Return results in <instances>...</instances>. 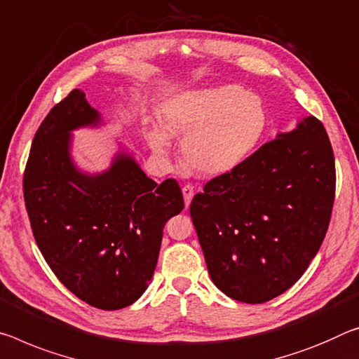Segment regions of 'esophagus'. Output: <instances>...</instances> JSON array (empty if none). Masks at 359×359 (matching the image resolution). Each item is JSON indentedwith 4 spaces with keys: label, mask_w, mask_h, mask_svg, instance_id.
<instances>
[{
    "label": "esophagus",
    "mask_w": 359,
    "mask_h": 359,
    "mask_svg": "<svg viewBox=\"0 0 359 359\" xmlns=\"http://www.w3.org/2000/svg\"><path fill=\"white\" fill-rule=\"evenodd\" d=\"M182 193H184L185 208H189L191 200H193V195H195V190H193L191 185H184V187H182Z\"/></svg>",
    "instance_id": "1"
}]
</instances>
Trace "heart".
I'll return each instance as SVG.
<instances>
[{
    "mask_svg": "<svg viewBox=\"0 0 359 359\" xmlns=\"http://www.w3.org/2000/svg\"><path fill=\"white\" fill-rule=\"evenodd\" d=\"M163 129L150 130L153 151L166 155L170 137L184 140V161L193 172L220 177L240 168L264 137V100L235 84L174 94L159 111Z\"/></svg>",
    "mask_w": 359,
    "mask_h": 359,
    "instance_id": "heart-1",
    "label": "heart"
}]
</instances>
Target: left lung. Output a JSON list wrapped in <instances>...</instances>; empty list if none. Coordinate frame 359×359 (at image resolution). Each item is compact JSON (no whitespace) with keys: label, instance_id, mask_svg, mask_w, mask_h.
Here are the masks:
<instances>
[{"label":"left lung","instance_id":"1","mask_svg":"<svg viewBox=\"0 0 359 359\" xmlns=\"http://www.w3.org/2000/svg\"><path fill=\"white\" fill-rule=\"evenodd\" d=\"M334 193L331 142L311 115L208 182L190 214L210 280L244 304L286 292L320 251Z\"/></svg>","mask_w":359,"mask_h":359}]
</instances>
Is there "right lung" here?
<instances>
[{
	"label": "right lung",
	"mask_w": 359,
	"mask_h": 359,
	"mask_svg": "<svg viewBox=\"0 0 359 359\" xmlns=\"http://www.w3.org/2000/svg\"><path fill=\"white\" fill-rule=\"evenodd\" d=\"M105 124L73 89L36 130L24 196L33 236L60 283L95 309L119 310L149 287L163 229L184 196L174 179L158 185L147 177L121 140L104 170L79 168L73 130Z\"/></svg>",
	"instance_id": "obj_1"
}]
</instances>
